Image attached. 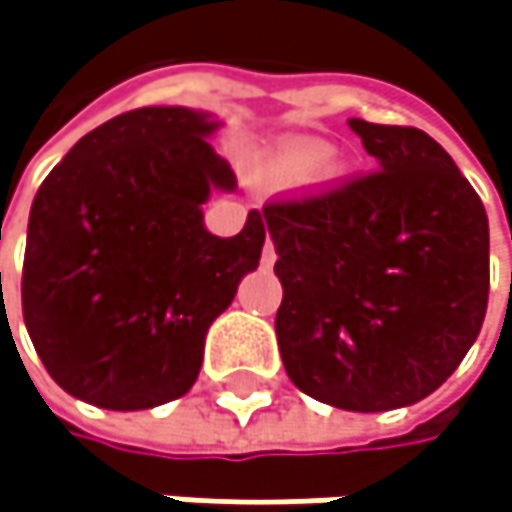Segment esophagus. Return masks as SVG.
I'll use <instances>...</instances> for the list:
<instances>
[{
	"label": "esophagus",
	"mask_w": 512,
	"mask_h": 512,
	"mask_svg": "<svg viewBox=\"0 0 512 512\" xmlns=\"http://www.w3.org/2000/svg\"><path fill=\"white\" fill-rule=\"evenodd\" d=\"M277 262V250H274V241L268 238L265 247H262V268H271Z\"/></svg>",
	"instance_id": "obj_1"
}]
</instances>
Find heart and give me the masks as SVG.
Listing matches in <instances>:
<instances>
[{
    "mask_svg": "<svg viewBox=\"0 0 512 512\" xmlns=\"http://www.w3.org/2000/svg\"><path fill=\"white\" fill-rule=\"evenodd\" d=\"M327 156L330 150L321 141H294L280 156V173L288 179H306L327 161Z\"/></svg>",
    "mask_w": 512,
    "mask_h": 512,
    "instance_id": "b5f03b06",
    "label": "heart"
}]
</instances>
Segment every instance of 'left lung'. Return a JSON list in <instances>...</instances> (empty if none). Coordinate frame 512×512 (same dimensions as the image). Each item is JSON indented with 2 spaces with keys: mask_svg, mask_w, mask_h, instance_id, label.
Listing matches in <instances>:
<instances>
[{
  "mask_svg": "<svg viewBox=\"0 0 512 512\" xmlns=\"http://www.w3.org/2000/svg\"><path fill=\"white\" fill-rule=\"evenodd\" d=\"M377 170L277 197V342L309 398L383 413L436 392L475 345L489 300L478 191L421 129L351 120Z\"/></svg>",
  "mask_w": 512,
  "mask_h": 512,
  "instance_id": "left-lung-1",
  "label": "left lung"
}]
</instances>
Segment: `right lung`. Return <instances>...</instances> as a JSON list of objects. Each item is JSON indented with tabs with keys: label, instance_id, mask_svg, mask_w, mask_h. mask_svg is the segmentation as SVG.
I'll return each instance as SVG.
<instances>
[{
	"label": "right lung",
	"instance_id": "1",
	"mask_svg": "<svg viewBox=\"0 0 512 512\" xmlns=\"http://www.w3.org/2000/svg\"><path fill=\"white\" fill-rule=\"evenodd\" d=\"M191 108H135L88 132L37 188L23 259V318L49 377L102 410L182 398L212 321L259 268L265 215L232 238L203 226L235 173Z\"/></svg>",
	"mask_w": 512,
	"mask_h": 512
}]
</instances>
